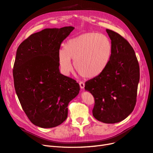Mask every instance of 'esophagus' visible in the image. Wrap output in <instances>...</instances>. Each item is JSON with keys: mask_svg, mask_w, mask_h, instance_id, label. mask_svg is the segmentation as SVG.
Masks as SVG:
<instances>
[{"mask_svg": "<svg viewBox=\"0 0 153 153\" xmlns=\"http://www.w3.org/2000/svg\"><path fill=\"white\" fill-rule=\"evenodd\" d=\"M79 84H80V87L81 89H84V87H85V84H84V83L83 82H80L79 83Z\"/></svg>", "mask_w": 153, "mask_h": 153, "instance_id": "34e87169", "label": "esophagus"}]
</instances>
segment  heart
Instances as JSON below:
<instances>
[{"instance_id": "obj_1", "label": "heart", "mask_w": 153, "mask_h": 153, "mask_svg": "<svg viewBox=\"0 0 153 153\" xmlns=\"http://www.w3.org/2000/svg\"><path fill=\"white\" fill-rule=\"evenodd\" d=\"M112 45L107 36L96 32L84 33L66 41L58 52L59 65L64 74L72 68L85 78H94L102 74L110 63Z\"/></svg>"}]
</instances>
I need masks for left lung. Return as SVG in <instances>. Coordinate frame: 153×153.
I'll list each match as a JSON object with an SVG mask.
<instances>
[{
    "mask_svg": "<svg viewBox=\"0 0 153 153\" xmlns=\"http://www.w3.org/2000/svg\"><path fill=\"white\" fill-rule=\"evenodd\" d=\"M106 31L112 45V57L101 75L85 82V89L94 98L93 116L114 124L126 119L135 108L140 68L128 41L113 30Z\"/></svg>",
    "mask_w": 153,
    "mask_h": 153,
    "instance_id": "left-lung-1",
    "label": "left lung"
}]
</instances>
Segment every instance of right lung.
Instances as JSON below:
<instances>
[{"mask_svg": "<svg viewBox=\"0 0 153 153\" xmlns=\"http://www.w3.org/2000/svg\"><path fill=\"white\" fill-rule=\"evenodd\" d=\"M75 29H45L19 45L14 64V85L22 107L32 124L57 126L68 117V105L79 93L76 80L60 73L58 52Z\"/></svg>", "mask_w": 153, "mask_h": 153, "instance_id": "obj_1", "label": "right lung"}]
</instances>
